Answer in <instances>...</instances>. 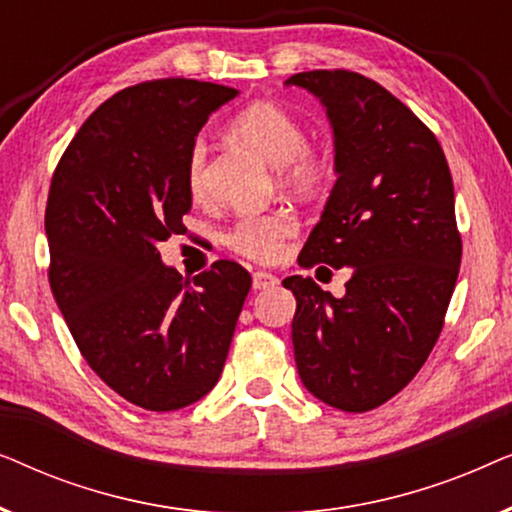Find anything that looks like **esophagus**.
<instances>
[{
    "mask_svg": "<svg viewBox=\"0 0 512 512\" xmlns=\"http://www.w3.org/2000/svg\"><path fill=\"white\" fill-rule=\"evenodd\" d=\"M279 279L272 275V272H263L258 270L254 272V277H251V286H254L256 291H265V289H272V286H277Z\"/></svg>",
    "mask_w": 512,
    "mask_h": 512,
    "instance_id": "esophagus-1",
    "label": "esophagus"
}]
</instances>
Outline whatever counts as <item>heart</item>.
<instances>
[{"label": "heart", "instance_id": "obj_1", "mask_svg": "<svg viewBox=\"0 0 512 512\" xmlns=\"http://www.w3.org/2000/svg\"><path fill=\"white\" fill-rule=\"evenodd\" d=\"M237 142L249 146L272 167L286 191L298 198H321L335 179L333 160L307 144V135L289 111L272 102H251L237 111L228 125ZM186 186L195 200L207 188V144L195 139L186 156ZM296 233V219L289 212L242 216L228 230L230 249L251 261H272L286 237Z\"/></svg>", "mask_w": 512, "mask_h": 512}]
</instances>
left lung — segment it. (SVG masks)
Wrapping results in <instances>:
<instances>
[{
	"label": "left lung",
	"mask_w": 512,
	"mask_h": 512,
	"mask_svg": "<svg viewBox=\"0 0 512 512\" xmlns=\"http://www.w3.org/2000/svg\"><path fill=\"white\" fill-rule=\"evenodd\" d=\"M333 125L335 181L298 263L349 268L345 296L286 277L305 389L345 412L396 396L436 345L461 263L454 186L438 139L405 104L347 69L293 74ZM331 272V270H328Z\"/></svg>",
	"instance_id": "1"
}]
</instances>
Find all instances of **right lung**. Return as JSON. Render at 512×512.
I'll list each match as a JSON object with an SVG mask.
<instances>
[{
    "instance_id": "add662e5",
    "label": "right lung",
    "mask_w": 512,
    "mask_h": 512,
    "mask_svg": "<svg viewBox=\"0 0 512 512\" xmlns=\"http://www.w3.org/2000/svg\"><path fill=\"white\" fill-rule=\"evenodd\" d=\"M235 88L158 79L100 104L62 153L46 205L48 282L100 380L144 410L186 408L214 389L249 272L216 261L188 282L158 244L184 235L186 156Z\"/></svg>"
}]
</instances>
